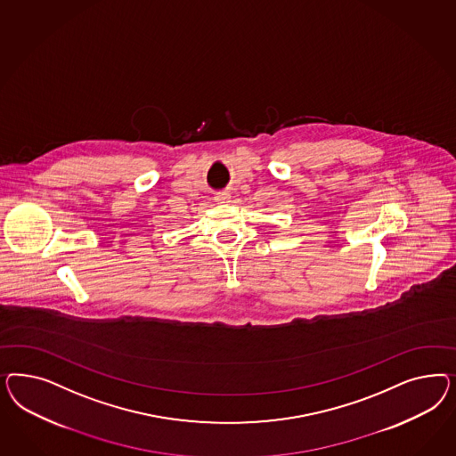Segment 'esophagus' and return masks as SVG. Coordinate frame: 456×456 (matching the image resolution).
<instances>
[{
	"instance_id": "34e87169",
	"label": "esophagus",
	"mask_w": 456,
	"mask_h": 456,
	"mask_svg": "<svg viewBox=\"0 0 456 456\" xmlns=\"http://www.w3.org/2000/svg\"><path fill=\"white\" fill-rule=\"evenodd\" d=\"M229 200H231V193L219 192L217 195H216V202H219V204L229 202Z\"/></svg>"
}]
</instances>
